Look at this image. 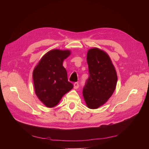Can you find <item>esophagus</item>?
Returning <instances> with one entry per match:
<instances>
[{
    "label": "esophagus",
    "mask_w": 149,
    "mask_h": 149,
    "mask_svg": "<svg viewBox=\"0 0 149 149\" xmlns=\"http://www.w3.org/2000/svg\"><path fill=\"white\" fill-rule=\"evenodd\" d=\"M79 83H77V82H75V84H74V88L75 89H78V88H79Z\"/></svg>",
    "instance_id": "obj_1"
}]
</instances>
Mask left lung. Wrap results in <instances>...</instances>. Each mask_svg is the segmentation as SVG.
<instances>
[{
  "instance_id": "obj_1",
  "label": "left lung",
  "mask_w": 149,
  "mask_h": 149,
  "mask_svg": "<svg viewBox=\"0 0 149 149\" xmlns=\"http://www.w3.org/2000/svg\"><path fill=\"white\" fill-rule=\"evenodd\" d=\"M89 77L83 90L87 107L97 109L108 101L116 87L118 77L110 56L104 50L92 48L87 52Z\"/></svg>"
}]
</instances>
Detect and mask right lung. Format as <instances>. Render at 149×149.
<instances>
[{"label":"right lung","instance_id":"obj_1","mask_svg":"<svg viewBox=\"0 0 149 149\" xmlns=\"http://www.w3.org/2000/svg\"><path fill=\"white\" fill-rule=\"evenodd\" d=\"M70 50L53 49L47 52L33 72L35 94L47 107L58 104L63 96L73 88L68 81L63 62L68 57Z\"/></svg>","mask_w":149,"mask_h":149}]
</instances>
